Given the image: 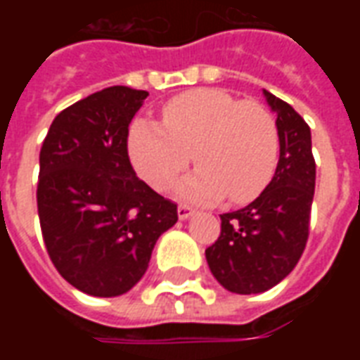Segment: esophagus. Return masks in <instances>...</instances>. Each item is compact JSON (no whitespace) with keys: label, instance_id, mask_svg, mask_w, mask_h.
Returning <instances> with one entry per match:
<instances>
[{"label":"esophagus","instance_id":"34e87169","mask_svg":"<svg viewBox=\"0 0 360 360\" xmlns=\"http://www.w3.org/2000/svg\"><path fill=\"white\" fill-rule=\"evenodd\" d=\"M193 214H195V210H193L191 206H187V204H181L179 208H177V216H179V219H188Z\"/></svg>","mask_w":360,"mask_h":360}]
</instances>
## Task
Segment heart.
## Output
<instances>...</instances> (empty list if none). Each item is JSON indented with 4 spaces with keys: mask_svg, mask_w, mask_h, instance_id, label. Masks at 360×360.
<instances>
[{
    "mask_svg": "<svg viewBox=\"0 0 360 360\" xmlns=\"http://www.w3.org/2000/svg\"><path fill=\"white\" fill-rule=\"evenodd\" d=\"M200 167L177 185L193 202L257 198L274 177L279 158L276 119L262 103L239 102L218 89L175 96L162 110V123L141 117L129 129V156L156 191L173 185L191 162Z\"/></svg>",
    "mask_w": 360,
    "mask_h": 360,
    "instance_id": "heart-1",
    "label": "heart"
}]
</instances>
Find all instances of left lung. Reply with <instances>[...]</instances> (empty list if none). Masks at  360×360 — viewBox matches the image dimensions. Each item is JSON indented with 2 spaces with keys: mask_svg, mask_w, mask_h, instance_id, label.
<instances>
[{
  "mask_svg": "<svg viewBox=\"0 0 360 360\" xmlns=\"http://www.w3.org/2000/svg\"><path fill=\"white\" fill-rule=\"evenodd\" d=\"M278 115L279 160L270 185L245 208L221 214V233L206 249L214 278L227 291L264 293L291 274L309 239L310 206L316 183L310 127L268 90Z\"/></svg>",
  "mask_w": 360,
  "mask_h": 360,
  "instance_id": "left-lung-1",
  "label": "left lung"
}]
</instances>
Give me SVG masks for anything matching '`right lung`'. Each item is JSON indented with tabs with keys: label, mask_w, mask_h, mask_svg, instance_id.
<instances>
[{
	"label": "right lung",
	"mask_w": 360,
	"mask_h": 360,
	"mask_svg": "<svg viewBox=\"0 0 360 360\" xmlns=\"http://www.w3.org/2000/svg\"><path fill=\"white\" fill-rule=\"evenodd\" d=\"M146 90L110 86L59 113L40 150L38 216L51 262L79 291L117 297L148 268L177 204L136 177L129 123Z\"/></svg>",
	"instance_id": "add662e5"
}]
</instances>
